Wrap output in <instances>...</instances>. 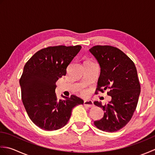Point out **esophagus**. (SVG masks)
Wrapping results in <instances>:
<instances>
[{"label": "esophagus", "instance_id": "esophagus-1", "mask_svg": "<svg viewBox=\"0 0 155 155\" xmlns=\"http://www.w3.org/2000/svg\"><path fill=\"white\" fill-rule=\"evenodd\" d=\"M84 106H86L87 107H89V108H91V107H93L94 105L93 104V102L91 101V100H88V101H84Z\"/></svg>", "mask_w": 155, "mask_h": 155}]
</instances>
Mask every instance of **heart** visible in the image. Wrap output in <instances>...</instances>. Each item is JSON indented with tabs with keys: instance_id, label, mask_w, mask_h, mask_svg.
I'll use <instances>...</instances> for the list:
<instances>
[{
	"instance_id": "heart-1",
	"label": "heart",
	"mask_w": 155,
	"mask_h": 155,
	"mask_svg": "<svg viewBox=\"0 0 155 155\" xmlns=\"http://www.w3.org/2000/svg\"><path fill=\"white\" fill-rule=\"evenodd\" d=\"M82 93H83V94H86V93H87V92H86V91H83V92H82Z\"/></svg>"
}]
</instances>
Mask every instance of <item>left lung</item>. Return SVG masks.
<instances>
[{
	"label": "left lung",
	"instance_id": "obj_1",
	"mask_svg": "<svg viewBox=\"0 0 155 155\" xmlns=\"http://www.w3.org/2000/svg\"><path fill=\"white\" fill-rule=\"evenodd\" d=\"M101 67L97 91L108 90L112 99L107 104L95 101L103 108L104 116L94 122L98 128L115 132L123 128L132 118L137 106L140 86L135 65L124 52L111 46L97 45L89 49Z\"/></svg>",
	"mask_w": 155,
	"mask_h": 155
}]
</instances>
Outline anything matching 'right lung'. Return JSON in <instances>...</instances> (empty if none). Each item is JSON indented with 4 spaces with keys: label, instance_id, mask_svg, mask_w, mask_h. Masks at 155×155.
Here are the masks:
<instances>
[{
    "label": "right lung",
    "instance_id": "right-lung-1",
    "mask_svg": "<svg viewBox=\"0 0 155 155\" xmlns=\"http://www.w3.org/2000/svg\"><path fill=\"white\" fill-rule=\"evenodd\" d=\"M81 46L60 45L42 48L25 64L21 79L22 103L31 120L45 130L65 126L72 110L83 101L74 95L58 100L56 82L67 74V68Z\"/></svg>",
    "mask_w": 155,
    "mask_h": 155
}]
</instances>
